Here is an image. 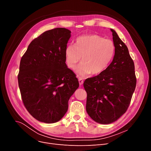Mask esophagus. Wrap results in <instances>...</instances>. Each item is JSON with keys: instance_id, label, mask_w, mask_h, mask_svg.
I'll return each mask as SVG.
<instances>
[{"instance_id": "34e87169", "label": "esophagus", "mask_w": 151, "mask_h": 151, "mask_svg": "<svg viewBox=\"0 0 151 151\" xmlns=\"http://www.w3.org/2000/svg\"><path fill=\"white\" fill-rule=\"evenodd\" d=\"M79 85H80V86L83 85V83H84V81H83V79H82L81 78L79 79Z\"/></svg>"}]
</instances>
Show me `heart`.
<instances>
[{
    "label": "heart",
    "instance_id": "b5f03b06",
    "mask_svg": "<svg viewBox=\"0 0 151 151\" xmlns=\"http://www.w3.org/2000/svg\"><path fill=\"white\" fill-rule=\"evenodd\" d=\"M115 47L111 40L104 39L97 35L79 36L74 45H68L65 50V57L68 67L74 68L80 62L81 65L76 70L81 77L92 73L101 74L106 69L113 60Z\"/></svg>",
    "mask_w": 151,
    "mask_h": 151
}]
</instances>
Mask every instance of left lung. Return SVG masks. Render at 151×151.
Returning a JSON list of instances; mask_svg holds the SVG:
<instances>
[{"label":"left lung","mask_w":151,"mask_h":151,"mask_svg":"<svg viewBox=\"0 0 151 151\" xmlns=\"http://www.w3.org/2000/svg\"><path fill=\"white\" fill-rule=\"evenodd\" d=\"M110 30L115 47L113 61L104 72L84 83L87 113L101 124L115 122L126 112L136 86L134 63L129 50L116 31Z\"/></svg>","instance_id":"1"}]
</instances>
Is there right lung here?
I'll return each mask as SVG.
<instances>
[{
	"label": "right lung",
	"mask_w": 151,
	"mask_h": 151,
	"mask_svg": "<svg viewBox=\"0 0 151 151\" xmlns=\"http://www.w3.org/2000/svg\"><path fill=\"white\" fill-rule=\"evenodd\" d=\"M71 31L57 28L44 32L29 45L17 76L22 102L37 120L53 123L67 111L79 88L76 74L65 63V50Z\"/></svg>",
	"instance_id": "right-lung-1"
}]
</instances>
